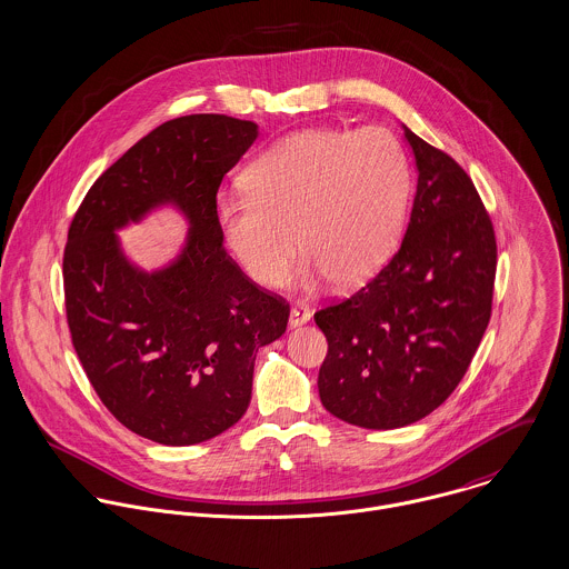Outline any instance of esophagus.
<instances>
[{"label": "esophagus", "mask_w": 569, "mask_h": 569, "mask_svg": "<svg viewBox=\"0 0 569 569\" xmlns=\"http://www.w3.org/2000/svg\"><path fill=\"white\" fill-rule=\"evenodd\" d=\"M309 319L310 310L305 305H298L289 312V328H300V326L309 323Z\"/></svg>", "instance_id": "1"}]
</instances>
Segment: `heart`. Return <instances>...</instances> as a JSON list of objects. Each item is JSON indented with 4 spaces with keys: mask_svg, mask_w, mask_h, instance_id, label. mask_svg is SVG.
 <instances>
[{
    "mask_svg": "<svg viewBox=\"0 0 569 569\" xmlns=\"http://www.w3.org/2000/svg\"><path fill=\"white\" fill-rule=\"evenodd\" d=\"M411 182L409 154L389 130L309 128L257 156L243 173L248 198L217 200L214 221L260 287L284 278L300 246L309 257L298 276L305 289L328 278L357 289L396 252Z\"/></svg>",
    "mask_w": 569,
    "mask_h": 569,
    "instance_id": "heart-1",
    "label": "heart"
}]
</instances>
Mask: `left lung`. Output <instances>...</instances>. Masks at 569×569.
I'll return each instance as SVG.
<instances>
[{
  "instance_id": "8db88e82",
  "label": "left lung",
  "mask_w": 569,
  "mask_h": 569,
  "mask_svg": "<svg viewBox=\"0 0 569 569\" xmlns=\"http://www.w3.org/2000/svg\"><path fill=\"white\" fill-rule=\"evenodd\" d=\"M417 167L411 221L391 262L352 298L315 312L328 339L326 411L389 430L457 389L491 317L496 237L473 182L405 123Z\"/></svg>"
}]
</instances>
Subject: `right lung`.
I'll list each match as a JSON object with an SVG mask.
<instances>
[{
  "mask_svg": "<svg viewBox=\"0 0 569 569\" xmlns=\"http://www.w3.org/2000/svg\"><path fill=\"white\" fill-rule=\"evenodd\" d=\"M259 137L254 121L187 114L158 126L89 189L62 259L76 355L103 407L162 443H202L248 411L257 352L287 330L289 305L259 289L223 250L214 221L223 176ZM190 230L148 272L116 232L160 207Z\"/></svg>",
  "mask_w": 569,
  "mask_h": 569,
  "instance_id": "obj_1",
  "label": "right lung"
}]
</instances>
